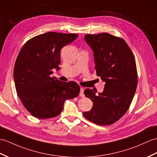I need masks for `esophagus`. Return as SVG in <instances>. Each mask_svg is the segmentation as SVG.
Listing matches in <instances>:
<instances>
[{
  "label": "esophagus",
  "instance_id": "esophagus-1",
  "mask_svg": "<svg viewBox=\"0 0 157 157\" xmlns=\"http://www.w3.org/2000/svg\"><path fill=\"white\" fill-rule=\"evenodd\" d=\"M83 87H81V89H80V93H79V96L80 97H83L84 96V94H83Z\"/></svg>",
  "mask_w": 157,
  "mask_h": 157
}]
</instances>
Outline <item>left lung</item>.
<instances>
[{
	"label": "left lung",
	"instance_id": "obj_1",
	"mask_svg": "<svg viewBox=\"0 0 157 157\" xmlns=\"http://www.w3.org/2000/svg\"><path fill=\"white\" fill-rule=\"evenodd\" d=\"M84 38L94 51L96 75L105 85L98 95L96 91L85 90V96L93 101V107L83 115L98 125H111L126 114L136 90L135 58L121 37L103 33L87 34Z\"/></svg>",
	"mask_w": 157,
	"mask_h": 157
}]
</instances>
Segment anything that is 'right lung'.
<instances>
[{"label": "right lung", "mask_w": 157, "mask_h": 157, "mask_svg": "<svg viewBox=\"0 0 157 157\" xmlns=\"http://www.w3.org/2000/svg\"><path fill=\"white\" fill-rule=\"evenodd\" d=\"M78 37L75 33H45L28 40L20 50L14 67V84L24 107L34 117H56L63 110L65 100L79 94L76 82L51 77L53 68H60L62 47Z\"/></svg>", "instance_id": "1"}]
</instances>
